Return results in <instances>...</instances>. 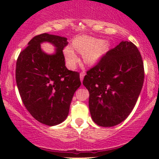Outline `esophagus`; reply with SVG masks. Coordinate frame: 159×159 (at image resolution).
<instances>
[{"mask_svg":"<svg viewBox=\"0 0 159 159\" xmlns=\"http://www.w3.org/2000/svg\"><path fill=\"white\" fill-rule=\"evenodd\" d=\"M84 73H80V79H81V81H83V79H84Z\"/></svg>","mask_w":159,"mask_h":159,"instance_id":"34e87169","label":"esophagus"}]
</instances>
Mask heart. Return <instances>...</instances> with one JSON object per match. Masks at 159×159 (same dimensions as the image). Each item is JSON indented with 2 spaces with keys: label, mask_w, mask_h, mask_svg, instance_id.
Returning <instances> with one entry per match:
<instances>
[{
  "label": "heart",
  "mask_w": 159,
  "mask_h": 159,
  "mask_svg": "<svg viewBox=\"0 0 159 159\" xmlns=\"http://www.w3.org/2000/svg\"><path fill=\"white\" fill-rule=\"evenodd\" d=\"M73 48L83 54V60L88 65H94L100 61L108 49V44L101 40L90 37H80L73 42ZM67 66L70 69L75 68L78 62V57L75 51L68 46L64 50Z\"/></svg>",
  "instance_id": "1"
}]
</instances>
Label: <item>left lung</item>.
<instances>
[{
    "mask_svg": "<svg viewBox=\"0 0 159 159\" xmlns=\"http://www.w3.org/2000/svg\"><path fill=\"white\" fill-rule=\"evenodd\" d=\"M144 77L143 61L132 42L122 41L108 51L83 80L93 121L112 127L125 120L139 98Z\"/></svg>",
    "mask_w": 159,
    "mask_h": 159,
    "instance_id": "obj_1",
    "label": "left lung"
}]
</instances>
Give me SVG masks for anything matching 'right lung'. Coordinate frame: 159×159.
<instances>
[{
    "label": "right lung",
    "instance_id": "right-lung-1",
    "mask_svg": "<svg viewBox=\"0 0 159 159\" xmlns=\"http://www.w3.org/2000/svg\"><path fill=\"white\" fill-rule=\"evenodd\" d=\"M44 42L56 48L54 54L41 49ZM68 44L64 37L37 35L16 63V82L22 102L30 115L46 125H57L66 119L74 94L81 84L79 73L65 66L62 51Z\"/></svg>",
    "mask_w": 159,
    "mask_h": 159
}]
</instances>
